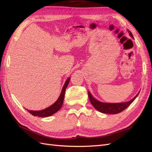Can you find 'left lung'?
I'll use <instances>...</instances> for the list:
<instances>
[{
    "label": "left lung",
    "mask_w": 152,
    "mask_h": 152,
    "mask_svg": "<svg viewBox=\"0 0 152 152\" xmlns=\"http://www.w3.org/2000/svg\"><path fill=\"white\" fill-rule=\"evenodd\" d=\"M129 35L132 38L134 39L133 35L130 31H129ZM140 93L137 94L135 97L130 100L129 102H125V103H103L99 102L98 100L95 99L93 96L91 95V93L88 92V96L89 99L91 104H93V107L98 110V111L103 113H108V114H117L120 113L124 110L126 109L129 106L134 100L136 98L137 95L139 94Z\"/></svg>",
    "instance_id": "obj_1"
}]
</instances>
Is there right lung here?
Instances as JSON below:
<instances>
[{
	"label": "right lung",
	"instance_id": "1",
	"mask_svg": "<svg viewBox=\"0 0 152 152\" xmlns=\"http://www.w3.org/2000/svg\"><path fill=\"white\" fill-rule=\"evenodd\" d=\"M70 77L68 78L66 81L65 82V84H64L61 93L60 95H59L58 99L56 100V102L54 104H53L51 106H50V107H48L47 108H45L44 110H39V111H32V110H27V111H28L30 113H31L32 115L38 116L40 117H49L50 115H52L54 114L56 112H57L58 110L61 108L63 105L64 97H65V90L68 85L69 82H70Z\"/></svg>",
	"mask_w": 152,
	"mask_h": 152
}]
</instances>
